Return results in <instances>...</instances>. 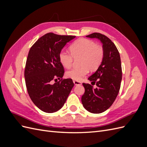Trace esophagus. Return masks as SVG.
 <instances>
[{
    "instance_id": "1",
    "label": "esophagus",
    "mask_w": 147,
    "mask_h": 147,
    "mask_svg": "<svg viewBox=\"0 0 147 147\" xmlns=\"http://www.w3.org/2000/svg\"><path fill=\"white\" fill-rule=\"evenodd\" d=\"M74 83L75 85H80V84H82V83L80 82L77 81V80H74Z\"/></svg>"
}]
</instances>
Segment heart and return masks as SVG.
<instances>
[{
  "instance_id": "obj_1",
  "label": "heart",
  "mask_w": 147,
  "mask_h": 147,
  "mask_svg": "<svg viewBox=\"0 0 147 147\" xmlns=\"http://www.w3.org/2000/svg\"><path fill=\"white\" fill-rule=\"evenodd\" d=\"M70 53L64 50L60 51L59 60L65 68L72 65L74 59L80 57V67H75L66 72L69 78L80 81L88 74L89 70L95 71L99 67L104 56V49L91 40L84 38L77 39L71 44Z\"/></svg>"
}]
</instances>
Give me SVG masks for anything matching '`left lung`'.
<instances>
[{
	"label": "left lung",
	"instance_id": "obj_1",
	"mask_svg": "<svg viewBox=\"0 0 147 147\" xmlns=\"http://www.w3.org/2000/svg\"><path fill=\"white\" fill-rule=\"evenodd\" d=\"M86 37L100 40L104 56L98 69L88 78L96 84L97 88H93L89 83H83L85 91L82 97V102L88 112L100 113L111 107L118 94L122 79L121 59L117 48L105 35L94 32Z\"/></svg>",
	"mask_w": 147,
	"mask_h": 147
}]
</instances>
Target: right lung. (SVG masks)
I'll list each match as a JSON object with an SVG mask.
<instances>
[{
    "label": "right lung",
    "instance_id": "add662e5",
    "mask_svg": "<svg viewBox=\"0 0 147 147\" xmlns=\"http://www.w3.org/2000/svg\"><path fill=\"white\" fill-rule=\"evenodd\" d=\"M75 37L47 33L29 51L24 70L26 88L33 103L44 112L53 113L63 107L74 86L71 78H63L64 69L59 54ZM57 79L58 82L51 83Z\"/></svg>",
    "mask_w": 147,
    "mask_h": 147
}]
</instances>
